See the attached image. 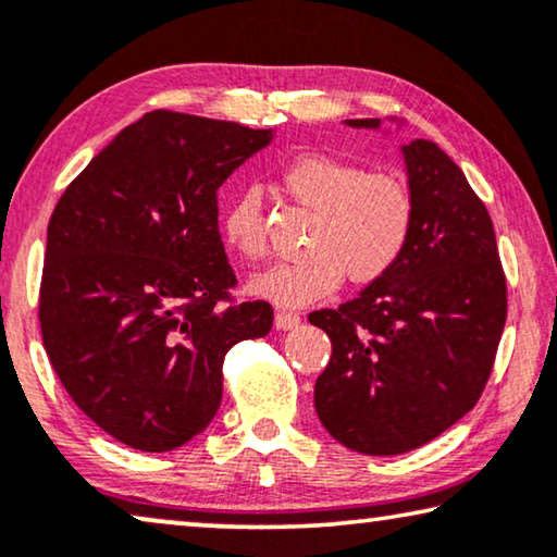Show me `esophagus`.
Wrapping results in <instances>:
<instances>
[{
	"instance_id": "obj_1",
	"label": "esophagus",
	"mask_w": 557,
	"mask_h": 557,
	"mask_svg": "<svg viewBox=\"0 0 557 557\" xmlns=\"http://www.w3.org/2000/svg\"><path fill=\"white\" fill-rule=\"evenodd\" d=\"M275 326L282 332L287 330H295V326H299V314H293V312H277L275 314Z\"/></svg>"
}]
</instances>
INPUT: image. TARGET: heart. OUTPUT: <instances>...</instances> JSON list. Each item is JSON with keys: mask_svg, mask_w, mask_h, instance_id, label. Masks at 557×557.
I'll use <instances>...</instances> for the list:
<instances>
[{"mask_svg": "<svg viewBox=\"0 0 557 557\" xmlns=\"http://www.w3.org/2000/svg\"><path fill=\"white\" fill-rule=\"evenodd\" d=\"M289 198L314 210L305 237L307 255L277 262L250 280V293L280 307H302L324 297L344 277L355 285L382 277L399 260L413 223V200L389 173L324 153H302L280 171ZM225 243L247 260L268 250L258 190L247 188L220 215Z\"/></svg>", "mask_w": 557, "mask_h": 557, "instance_id": "obj_1", "label": "heart"}]
</instances>
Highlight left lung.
<instances>
[{"instance_id":"1","label":"left lung","mask_w":557,"mask_h":557,"mask_svg":"<svg viewBox=\"0 0 557 557\" xmlns=\"http://www.w3.org/2000/svg\"><path fill=\"white\" fill-rule=\"evenodd\" d=\"M344 123L382 131V119ZM401 158L413 223L399 260L357 299L310 314L332 339L314 384L317 417L342 446L367 456L411 451L469 413L506 324L488 210L434 140L413 138Z\"/></svg>"}]
</instances>
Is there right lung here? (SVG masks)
Masks as SVG:
<instances>
[{
  "label": "right lung",
  "instance_id": "add662e5",
  "mask_svg": "<svg viewBox=\"0 0 557 557\" xmlns=\"http://www.w3.org/2000/svg\"><path fill=\"white\" fill-rule=\"evenodd\" d=\"M275 131L151 111L91 158L47 227L44 349L96 426L173 451L213 421L223 357L272 330L268 302H228L218 190Z\"/></svg>",
  "mask_w": 557,
  "mask_h": 557
}]
</instances>
